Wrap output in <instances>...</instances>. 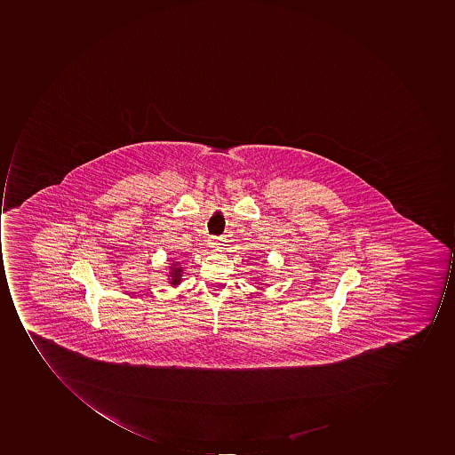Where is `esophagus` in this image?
Masks as SVG:
<instances>
[{
	"label": "esophagus",
	"instance_id": "34e87169",
	"mask_svg": "<svg viewBox=\"0 0 455 455\" xmlns=\"http://www.w3.org/2000/svg\"><path fill=\"white\" fill-rule=\"evenodd\" d=\"M208 243L211 247H217L220 246L221 241L220 238H217V236H212V238H209Z\"/></svg>",
	"mask_w": 455,
	"mask_h": 455
}]
</instances>
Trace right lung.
I'll list each match as a JSON object with an SVG mask.
<instances>
[{
  "mask_svg": "<svg viewBox=\"0 0 455 455\" xmlns=\"http://www.w3.org/2000/svg\"><path fill=\"white\" fill-rule=\"evenodd\" d=\"M181 262L175 261L172 262V267H170L171 272L168 275V280H170V284L176 287V285L180 284L181 282V275H183V267H180Z\"/></svg>",
  "mask_w": 455,
  "mask_h": 455,
  "instance_id": "obj_1",
  "label": "right lung"
}]
</instances>
